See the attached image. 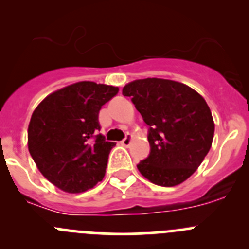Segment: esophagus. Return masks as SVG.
Returning <instances> with one entry per match:
<instances>
[{"mask_svg":"<svg viewBox=\"0 0 249 249\" xmlns=\"http://www.w3.org/2000/svg\"><path fill=\"white\" fill-rule=\"evenodd\" d=\"M130 142H131V136H130V135H127V136L122 141V144L125 145V147H127V145L130 144Z\"/></svg>","mask_w":249,"mask_h":249,"instance_id":"34e87169","label":"esophagus"}]
</instances>
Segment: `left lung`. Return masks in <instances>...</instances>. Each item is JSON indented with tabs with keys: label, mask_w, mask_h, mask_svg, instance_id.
I'll use <instances>...</instances> for the list:
<instances>
[{
	"label": "left lung",
	"mask_w": 249,
	"mask_h": 249,
	"mask_svg": "<svg viewBox=\"0 0 249 249\" xmlns=\"http://www.w3.org/2000/svg\"><path fill=\"white\" fill-rule=\"evenodd\" d=\"M123 95L131 97L149 126V155L137 169L161 187L184 182L212 145L214 123L203 97L188 85L160 78L129 83L123 88Z\"/></svg>",
	"instance_id": "left-lung-1"
}]
</instances>
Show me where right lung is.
<instances>
[{
  "label": "right lung",
  "instance_id": "obj_1",
  "mask_svg": "<svg viewBox=\"0 0 249 249\" xmlns=\"http://www.w3.org/2000/svg\"><path fill=\"white\" fill-rule=\"evenodd\" d=\"M119 89L79 82L53 92L32 113L29 152L42 175L67 193H83L101 182L114 142L97 134L99 113Z\"/></svg>",
  "mask_w": 249,
  "mask_h": 249
}]
</instances>
